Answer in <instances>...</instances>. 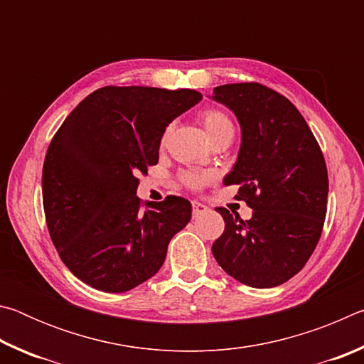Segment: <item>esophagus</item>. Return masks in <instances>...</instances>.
Here are the masks:
<instances>
[{
	"mask_svg": "<svg viewBox=\"0 0 364 364\" xmlns=\"http://www.w3.org/2000/svg\"><path fill=\"white\" fill-rule=\"evenodd\" d=\"M207 210H208L207 205L200 204V202H197V200H193V215H194V217H199L200 213H205Z\"/></svg>",
	"mask_w": 364,
	"mask_h": 364,
	"instance_id": "34e87169",
	"label": "esophagus"
}]
</instances>
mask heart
<instances>
[{"instance_id": "obj_1", "label": "heart", "mask_w": 364, "mask_h": 364, "mask_svg": "<svg viewBox=\"0 0 364 364\" xmlns=\"http://www.w3.org/2000/svg\"><path fill=\"white\" fill-rule=\"evenodd\" d=\"M200 120L204 123L205 132L212 141L225 136V134H234L232 122L223 110L208 107L205 110H202ZM210 178L212 176L208 173H200V171H183L180 175V180L184 186L194 191L200 189Z\"/></svg>"}]
</instances>
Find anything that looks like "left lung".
<instances>
[{"label":"left lung","mask_w":364,"mask_h":364,"mask_svg":"<svg viewBox=\"0 0 364 364\" xmlns=\"http://www.w3.org/2000/svg\"><path fill=\"white\" fill-rule=\"evenodd\" d=\"M212 97L241 123V151L225 184H239L236 199L254 210L241 220L217 208L225 231L213 257L245 286H279L305 267L321 237L329 193L321 147L297 107L268 86L221 85Z\"/></svg>","instance_id":"8db88e82"}]
</instances>
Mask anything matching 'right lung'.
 Wrapping results in <instances>:
<instances>
[{"label":"right lung","mask_w":364,"mask_h":364,"mask_svg":"<svg viewBox=\"0 0 364 364\" xmlns=\"http://www.w3.org/2000/svg\"><path fill=\"white\" fill-rule=\"evenodd\" d=\"M202 100L194 90L104 86L86 96L49 143L43 208L60 260L104 292H127L157 273L191 204H143L138 175L159 162L168 123Z\"/></svg>","instance_id":"1"}]
</instances>
